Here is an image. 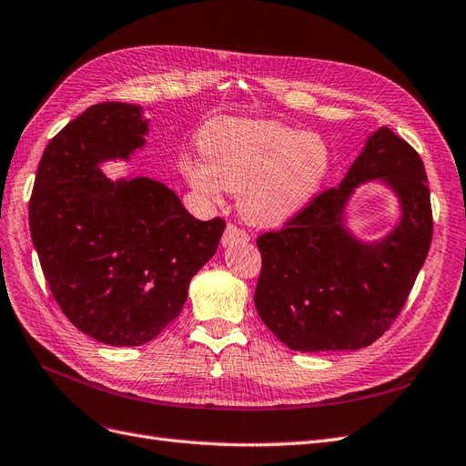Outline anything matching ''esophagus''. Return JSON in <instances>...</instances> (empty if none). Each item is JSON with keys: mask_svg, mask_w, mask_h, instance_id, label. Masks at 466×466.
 <instances>
[{"mask_svg": "<svg viewBox=\"0 0 466 466\" xmlns=\"http://www.w3.org/2000/svg\"><path fill=\"white\" fill-rule=\"evenodd\" d=\"M246 242H249V236L244 230H240L234 224L226 226V230L222 234V240H220L222 248H228V246H234V244H246Z\"/></svg>", "mask_w": 466, "mask_h": 466, "instance_id": "obj_1", "label": "esophagus"}]
</instances>
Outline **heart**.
<instances>
[{
    "label": "heart",
    "instance_id": "obj_1",
    "mask_svg": "<svg viewBox=\"0 0 466 466\" xmlns=\"http://www.w3.org/2000/svg\"><path fill=\"white\" fill-rule=\"evenodd\" d=\"M198 150L203 157H179L189 187L210 203H220L224 189L234 191L240 217L261 228L300 215L320 193L331 166L320 135L273 121H215L198 135Z\"/></svg>",
    "mask_w": 466,
    "mask_h": 466
}]
</instances>
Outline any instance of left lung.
Masks as SVG:
<instances>
[{"label":"left lung","instance_id":"obj_1","mask_svg":"<svg viewBox=\"0 0 466 466\" xmlns=\"http://www.w3.org/2000/svg\"><path fill=\"white\" fill-rule=\"evenodd\" d=\"M380 180L401 220L379 241H361L344 207L354 189ZM433 234L428 176L420 154L389 127L370 135L336 189L318 195L283 230L258 238L256 310L287 348L355 351L390 328L428 258Z\"/></svg>","mask_w":466,"mask_h":466}]
</instances>
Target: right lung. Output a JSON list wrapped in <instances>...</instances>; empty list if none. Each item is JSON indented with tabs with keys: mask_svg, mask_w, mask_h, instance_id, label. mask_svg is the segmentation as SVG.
I'll use <instances>...</instances> for the list:
<instances>
[{
	"mask_svg": "<svg viewBox=\"0 0 466 466\" xmlns=\"http://www.w3.org/2000/svg\"><path fill=\"white\" fill-rule=\"evenodd\" d=\"M142 111L97 103L66 125L45 148L29 203L52 297L79 331L116 348L148 343L176 320L226 226L197 220L156 179L103 174L146 144Z\"/></svg>",
	"mask_w": 466,
	"mask_h": 466,
	"instance_id": "right-lung-1",
	"label": "right lung"
}]
</instances>
